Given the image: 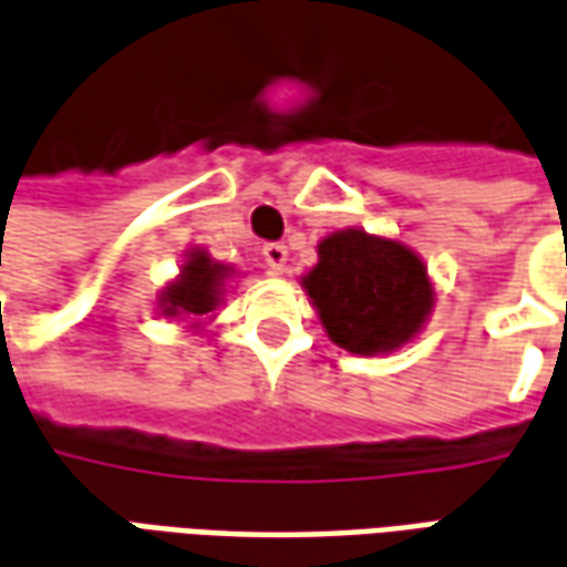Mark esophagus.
Returning <instances> with one entry per match:
<instances>
[{
  "label": "esophagus",
  "mask_w": 567,
  "mask_h": 567,
  "mask_svg": "<svg viewBox=\"0 0 567 567\" xmlns=\"http://www.w3.org/2000/svg\"><path fill=\"white\" fill-rule=\"evenodd\" d=\"M262 256L265 262L271 265V271H277V275L287 268V247H284V244H265Z\"/></svg>",
  "instance_id": "34e87169"
}]
</instances>
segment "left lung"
<instances>
[{"mask_svg": "<svg viewBox=\"0 0 567 567\" xmlns=\"http://www.w3.org/2000/svg\"><path fill=\"white\" fill-rule=\"evenodd\" d=\"M317 252L320 262L305 277V290L336 344L379 354L419 332L433 292L415 252L354 228L329 235Z\"/></svg>", "mask_w": 567, "mask_h": 567, "instance_id": "8db88e82", "label": "left lung"}]
</instances>
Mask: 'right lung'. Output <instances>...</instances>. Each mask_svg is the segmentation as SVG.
Returning <instances> with one entry per match:
<instances>
[{"label":"right lung","instance_id":"obj_1","mask_svg":"<svg viewBox=\"0 0 567 567\" xmlns=\"http://www.w3.org/2000/svg\"><path fill=\"white\" fill-rule=\"evenodd\" d=\"M223 265H213L204 252H192V259L183 268V277L174 287L164 292V311L167 315H192L200 317L213 311L219 302V280H223Z\"/></svg>","mask_w":567,"mask_h":567}]
</instances>
